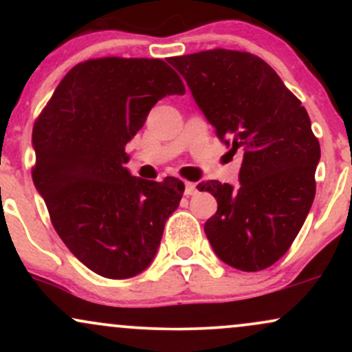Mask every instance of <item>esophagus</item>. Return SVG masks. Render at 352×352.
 I'll return each instance as SVG.
<instances>
[{
    "label": "esophagus",
    "mask_w": 352,
    "mask_h": 352,
    "mask_svg": "<svg viewBox=\"0 0 352 352\" xmlns=\"http://www.w3.org/2000/svg\"><path fill=\"white\" fill-rule=\"evenodd\" d=\"M197 193V185L195 184H192V182H187V184H185V195H195Z\"/></svg>",
    "instance_id": "esophagus-1"
}]
</instances>
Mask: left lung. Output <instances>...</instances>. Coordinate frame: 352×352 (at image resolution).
Instances as JSON below:
<instances>
[{
	"instance_id": "8db88e82",
	"label": "left lung",
	"mask_w": 352,
	"mask_h": 352,
	"mask_svg": "<svg viewBox=\"0 0 352 352\" xmlns=\"http://www.w3.org/2000/svg\"><path fill=\"white\" fill-rule=\"evenodd\" d=\"M168 63L187 80L197 106L230 152L243 148L240 187L201 182L218 208L205 223L221 261L260 272L289 250L316 193L318 139L301 100L258 56L210 50Z\"/></svg>"
}]
</instances>
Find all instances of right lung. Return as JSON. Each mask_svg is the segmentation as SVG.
I'll return each mask as SVG.
<instances>
[{"label": "right lung", "mask_w": 352, "mask_h": 352, "mask_svg": "<svg viewBox=\"0 0 352 352\" xmlns=\"http://www.w3.org/2000/svg\"><path fill=\"white\" fill-rule=\"evenodd\" d=\"M185 94L162 59L99 58L64 76L36 119L34 187L64 245L94 273L125 280L152 263L184 182L132 177L125 145L165 96Z\"/></svg>", "instance_id": "1"}]
</instances>
